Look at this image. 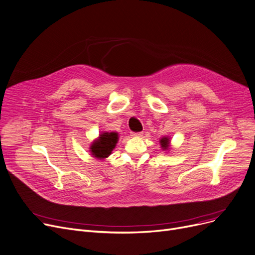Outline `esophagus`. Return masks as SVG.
<instances>
[{
	"label": "esophagus",
	"mask_w": 255,
	"mask_h": 255,
	"mask_svg": "<svg viewBox=\"0 0 255 255\" xmlns=\"http://www.w3.org/2000/svg\"><path fill=\"white\" fill-rule=\"evenodd\" d=\"M143 135L142 131H139V132H131L130 136L131 137H141Z\"/></svg>",
	"instance_id": "1"
}]
</instances>
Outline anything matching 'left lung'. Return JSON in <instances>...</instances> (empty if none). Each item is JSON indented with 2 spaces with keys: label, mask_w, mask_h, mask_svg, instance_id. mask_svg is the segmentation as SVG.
I'll list each match as a JSON object with an SVG mask.
<instances>
[{
  "label": "left lung",
  "mask_w": 255,
  "mask_h": 255,
  "mask_svg": "<svg viewBox=\"0 0 255 255\" xmlns=\"http://www.w3.org/2000/svg\"><path fill=\"white\" fill-rule=\"evenodd\" d=\"M160 144H161V147L163 148V150H168L169 149V144H170V140H169L168 137H163L160 140Z\"/></svg>",
  "instance_id": "left-lung-1"
}]
</instances>
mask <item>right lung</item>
<instances>
[{"label": "right lung", "mask_w": 255, "mask_h": 255, "mask_svg": "<svg viewBox=\"0 0 255 255\" xmlns=\"http://www.w3.org/2000/svg\"><path fill=\"white\" fill-rule=\"evenodd\" d=\"M118 141V134L115 131H105L94 140L90 146V152L96 159H106L111 154Z\"/></svg>", "instance_id": "1"}]
</instances>
